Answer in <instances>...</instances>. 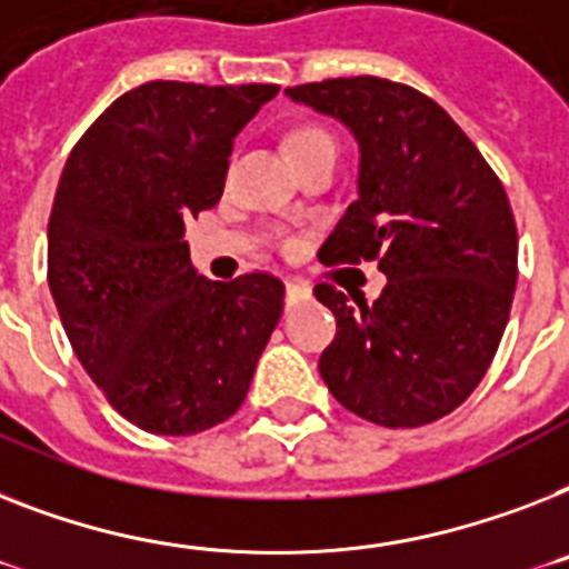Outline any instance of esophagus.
I'll return each instance as SVG.
<instances>
[{
    "instance_id": "1",
    "label": "esophagus",
    "mask_w": 569,
    "mask_h": 569,
    "mask_svg": "<svg viewBox=\"0 0 569 569\" xmlns=\"http://www.w3.org/2000/svg\"><path fill=\"white\" fill-rule=\"evenodd\" d=\"M309 295H312V289H309L307 280H289V283H286V300H289V303L309 298Z\"/></svg>"
}]
</instances>
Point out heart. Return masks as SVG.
Instances as JSON below:
<instances>
[{
    "mask_svg": "<svg viewBox=\"0 0 569 569\" xmlns=\"http://www.w3.org/2000/svg\"><path fill=\"white\" fill-rule=\"evenodd\" d=\"M325 142H332V137L325 128H318V124H300V128L292 131V137H289V149H292V154H298V151H307L312 146H325Z\"/></svg>",
    "mask_w": 569,
    "mask_h": 569,
    "instance_id": "1",
    "label": "heart"
}]
</instances>
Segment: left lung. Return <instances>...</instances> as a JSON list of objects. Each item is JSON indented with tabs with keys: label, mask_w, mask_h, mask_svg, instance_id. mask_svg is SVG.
Instances as JSON below:
<instances>
[{
	"label": "left lung",
	"mask_w": 569,
	"mask_h": 569,
	"mask_svg": "<svg viewBox=\"0 0 569 569\" xmlns=\"http://www.w3.org/2000/svg\"><path fill=\"white\" fill-rule=\"evenodd\" d=\"M286 96L339 119L359 142L357 201L321 262L377 260L373 303L332 283L336 316L318 371L330 395L389 429L423 427L477 389L509 325L517 228L506 189L441 104L389 78H330Z\"/></svg>",
	"instance_id": "left-lung-1"
}]
</instances>
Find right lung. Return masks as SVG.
<instances>
[{"label": "right lung", "mask_w": 569, "mask_h": 569, "mask_svg": "<svg viewBox=\"0 0 569 569\" xmlns=\"http://www.w3.org/2000/svg\"><path fill=\"white\" fill-rule=\"evenodd\" d=\"M277 84L149 81L69 154L49 216V289L92 382L154 436H196L242 406L283 283L189 262L187 221L219 204L233 140Z\"/></svg>", "instance_id": "obj_1"}]
</instances>
